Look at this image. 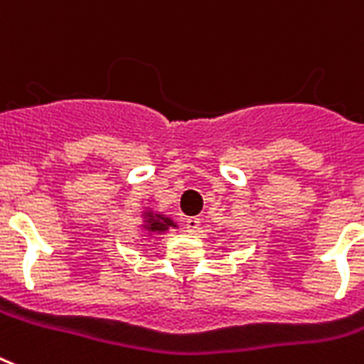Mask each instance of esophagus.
I'll return each instance as SVG.
<instances>
[{
	"label": "esophagus",
	"mask_w": 364,
	"mask_h": 364,
	"mask_svg": "<svg viewBox=\"0 0 364 364\" xmlns=\"http://www.w3.org/2000/svg\"><path fill=\"white\" fill-rule=\"evenodd\" d=\"M199 225H200L199 218H188V220H186V231L188 232H197L199 231Z\"/></svg>",
	"instance_id": "1"
}]
</instances>
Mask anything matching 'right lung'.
<instances>
[{
    "instance_id": "right-lung-1",
    "label": "right lung",
    "mask_w": 364,
    "mask_h": 364,
    "mask_svg": "<svg viewBox=\"0 0 364 364\" xmlns=\"http://www.w3.org/2000/svg\"><path fill=\"white\" fill-rule=\"evenodd\" d=\"M168 225H173V222L164 216L150 218V222H148V229H150V231H165Z\"/></svg>"
}]
</instances>
